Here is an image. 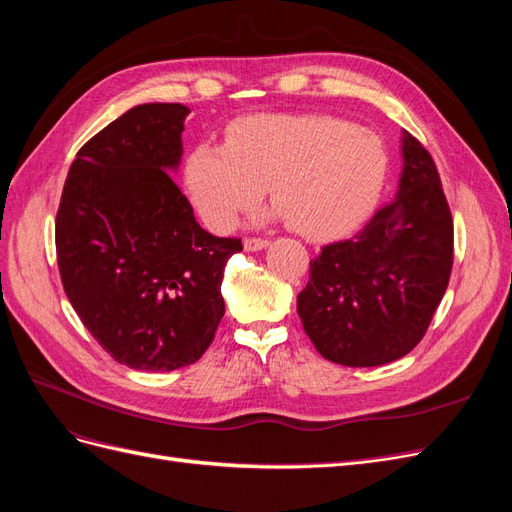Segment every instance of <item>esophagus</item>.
Listing matches in <instances>:
<instances>
[{
    "label": "esophagus",
    "mask_w": 512,
    "mask_h": 512,
    "mask_svg": "<svg viewBox=\"0 0 512 512\" xmlns=\"http://www.w3.org/2000/svg\"><path fill=\"white\" fill-rule=\"evenodd\" d=\"M243 247H245L247 252H260V250H265V247H269V241H267V239L250 237V239L243 241Z\"/></svg>",
    "instance_id": "1"
}]
</instances>
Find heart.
I'll return each instance as SVG.
<instances>
[{
  "instance_id": "heart-1",
  "label": "heart",
  "mask_w": 512,
  "mask_h": 512,
  "mask_svg": "<svg viewBox=\"0 0 512 512\" xmlns=\"http://www.w3.org/2000/svg\"><path fill=\"white\" fill-rule=\"evenodd\" d=\"M386 153L374 134L329 115H254L232 123L226 143H198L185 158V190L211 230L226 232L262 190L301 235H329L374 205Z\"/></svg>"
}]
</instances>
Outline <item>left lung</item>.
I'll return each mask as SVG.
<instances>
[{
  "instance_id": "obj_1",
  "label": "left lung",
  "mask_w": 512,
  "mask_h": 512,
  "mask_svg": "<svg viewBox=\"0 0 512 512\" xmlns=\"http://www.w3.org/2000/svg\"><path fill=\"white\" fill-rule=\"evenodd\" d=\"M397 194L354 237L309 262L297 312L316 350L346 367L406 356L425 335L453 269V218L429 151L401 132Z\"/></svg>"
}]
</instances>
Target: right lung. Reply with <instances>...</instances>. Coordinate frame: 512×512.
<instances>
[{
    "label": "right lung",
    "mask_w": 512,
    "mask_h": 512,
    "mask_svg": "<svg viewBox=\"0 0 512 512\" xmlns=\"http://www.w3.org/2000/svg\"><path fill=\"white\" fill-rule=\"evenodd\" d=\"M190 108L138 104L87 141L68 170L55 224L61 284L117 363H196L224 316L222 280L239 239L213 237L170 173Z\"/></svg>",
    "instance_id": "right-lung-1"
}]
</instances>
